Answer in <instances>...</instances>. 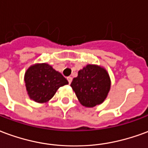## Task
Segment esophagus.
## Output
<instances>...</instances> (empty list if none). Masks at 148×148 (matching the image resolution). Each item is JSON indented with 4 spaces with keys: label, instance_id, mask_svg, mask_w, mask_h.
Listing matches in <instances>:
<instances>
[{
    "label": "esophagus",
    "instance_id": "34e87169",
    "mask_svg": "<svg viewBox=\"0 0 148 148\" xmlns=\"http://www.w3.org/2000/svg\"><path fill=\"white\" fill-rule=\"evenodd\" d=\"M67 81H68V82H69V84H71V82H72V77H67Z\"/></svg>",
    "mask_w": 148,
    "mask_h": 148
}]
</instances>
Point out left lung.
Masks as SVG:
<instances>
[{"mask_svg": "<svg viewBox=\"0 0 148 148\" xmlns=\"http://www.w3.org/2000/svg\"><path fill=\"white\" fill-rule=\"evenodd\" d=\"M71 86L82 106L93 108L106 99L111 88V79L103 66L88 64L78 71Z\"/></svg>", "mask_w": 148, "mask_h": 148, "instance_id": "obj_1", "label": "left lung"}]
</instances>
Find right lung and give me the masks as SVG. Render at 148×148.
I'll return each mask as SVG.
<instances>
[{"instance_id": "right-lung-1", "label": "right lung", "mask_w": 148, "mask_h": 148, "mask_svg": "<svg viewBox=\"0 0 148 148\" xmlns=\"http://www.w3.org/2000/svg\"><path fill=\"white\" fill-rule=\"evenodd\" d=\"M27 95L37 103L48 102L58 88L67 85L68 81L60 72L47 63H36L28 67L24 74Z\"/></svg>"}]
</instances>
